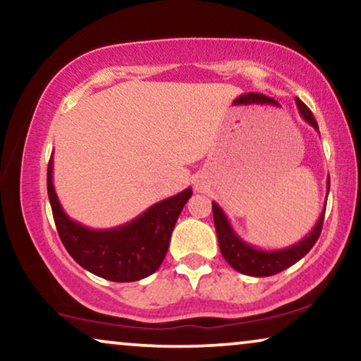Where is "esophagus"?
<instances>
[{
	"label": "esophagus",
	"mask_w": 361,
	"mask_h": 361,
	"mask_svg": "<svg viewBox=\"0 0 361 361\" xmlns=\"http://www.w3.org/2000/svg\"><path fill=\"white\" fill-rule=\"evenodd\" d=\"M195 186H196V190H198V191H201V190H204V183H203V181H196V183H195Z\"/></svg>",
	"instance_id": "34e87169"
}]
</instances>
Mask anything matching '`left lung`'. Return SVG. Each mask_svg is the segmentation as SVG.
Segmentation results:
<instances>
[{
    "label": "left lung",
    "mask_w": 361,
    "mask_h": 361,
    "mask_svg": "<svg viewBox=\"0 0 361 361\" xmlns=\"http://www.w3.org/2000/svg\"><path fill=\"white\" fill-rule=\"evenodd\" d=\"M297 109H299L300 117L305 120L307 123L312 125L317 132H319V125L314 115L309 110V107L302 102V100L295 99ZM330 191V178H326V196ZM325 208L322 209V214L319 221H317L314 229L304 239L299 243L292 244L289 247L284 249H272V251H266V249L254 247L252 244H247L238 236L236 231L231 226L228 216L224 211L219 208L218 203H213V218H214V228L216 234H218V243L223 257L228 261V264L238 272L246 274V276L252 277H267L274 276V274L286 271L287 267L294 266L297 261H300L307 252L314 247V244L319 239L322 233V224H324Z\"/></svg>",
    "instance_id": "1"
}]
</instances>
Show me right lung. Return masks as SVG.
<instances>
[{
  "label": "right lung",
  "mask_w": 361,
  "mask_h": 361,
  "mask_svg": "<svg viewBox=\"0 0 361 361\" xmlns=\"http://www.w3.org/2000/svg\"><path fill=\"white\" fill-rule=\"evenodd\" d=\"M47 195L57 233L67 252L85 271L114 282H133L152 276L161 266L178 216L191 198L186 188L158 201L130 223L110 229H92L71 219L52 183V157L47 165Z\"/></svg>",
  "instance_id": "right-lung-1"
}]
</instances>
